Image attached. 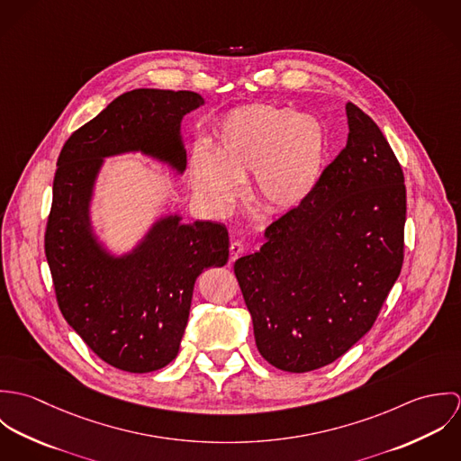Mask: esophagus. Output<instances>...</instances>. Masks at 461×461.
I'll return each mask as SVG.
<instances>
[{"instance_id":"obj_1","label":"esophagus","mask_w":461,"mask_h":461,"mask_svg":"<svg viewBox=\"0 0 461 461\" xmlns=\"http://www.w3.org/2000/svg\"><path fill=\"white\" fill-rule=\"evenodd\" d=\"M229 250H230V261H236V259L243 254L245 247H243L241 241H232L230 247H229Z\"/></svg>"}]
</instances>
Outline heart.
<instances>
[{
    "instance_id": "obj_1",
    "label": "heart",
    "mask_w": 461,
    "mask_h": 461,
    "mask_svg": "<svg viewBox=\"0 0 461 461\" xmlns=\"http://www.w3.org/2000/svg\"><path fill=\"white\" fill-rule=\"evenodd\" d=\"M327 156V131L312 115L254 104L229 113L212 156L197 152L190 174L200 197L216 209L230 207L240 183L252 174V197L267 212L300 205L316 188Z\"/></svg>"
}]
</instances>
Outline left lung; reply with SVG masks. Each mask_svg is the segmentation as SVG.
Masks as SVG:
<instances>
[{
  "label": "left lung",
  "mask_w": 461,
  "mask_h": 461,
  "mask_svg": "<svg viewBox=\"0 0 461 461\" xmlns=\"http://www.w3.org/2000/svg\"><path fill=\"white\" fill-rule=\"evenodd\" d=\"M348 141L300 205L271 221L259 252L234 263L259 353L307 373L375 325L404 258L402 168L380 128L346 104Z\"/></svg>",
  "instance_id": "left-lung-1"
}]
</instances>
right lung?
I'll use <instances>...</instances> for the list:
<instances>
[{
    "instance_id": "add662e5",
    "label": "right lung",
    "mask_w": 461,
    "mask_h": 461,
    "mask_svg": "<svg viewBox=\"0 0 461 461\" xmlns=\"http://www.w3.org/2000/svg\"><path fill=\"white\" fill-rule=\"evenodd\" d=\"M203 104L190 90L136 88L72 132L59 156L44 250L67 323L106 364L150 373L170 364L188 323L194 285L229 259L221 223L158 221L126 258L108 256L88 223V200L103 158L141 150L186 168L179 128Z\"/></svg>"
}]
</instances>
